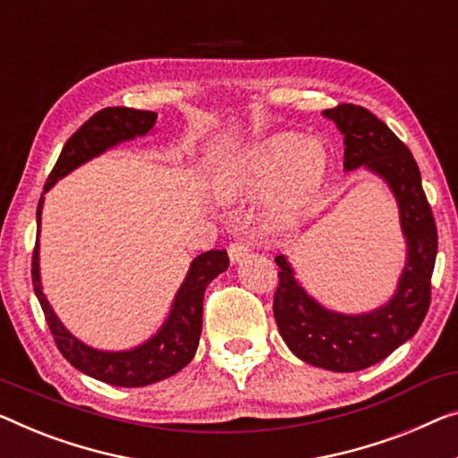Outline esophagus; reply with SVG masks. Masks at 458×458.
<instances>
[{
	"mask_svg": "<svg viewBox=\"0 0 458 458\" xmlns=\"http://www.w3.org/2000/svg\"><path fill=\"white\" fill-rule=\"evenodd\" d=\"M250 255V249H249V244L247 242H242V241H234L228 247V257H230V261L232 263H241V261H244V259H247Z\"/></svg>",
	"mask_w": 458,
	"mask_h": 458,
	"instance_id": "34e87169",
	"label": "esophagus"
}]
</instances>
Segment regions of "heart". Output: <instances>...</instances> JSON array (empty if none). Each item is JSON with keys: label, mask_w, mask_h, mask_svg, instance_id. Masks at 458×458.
<instances>
[{"label": "heart", "mask_w": 458, "mask_h": 458, "mask_svg": "<svg viewBox=\"0 0 458 458\" xmlns=\"http://www.w3.org/2000/svg\"><path fill=\"white\" fill-rule=\"evenodd\" d=\"M327 166L323 143L279 133L228 158L216 187L224 199H249L273 188L263 222L271 232H290L302 222L323 187Z\"/></svg>", "instance_id": "1"}]
</instances>
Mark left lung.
<instances>
[{
    "label": "left lung",
    "mask_w": 458,
    "mask_h": 458,
    "mask_svg": "<svg viewBox=\"0 0 458 458\" xmlns=\"http://www.w3.org/2000/svg\"><path fill=\"white\" fill-rule=\"evenodd\" d=\"M323 114L344 133V168L364 166L393 191L407 242V261L386 304L361 315H344L306 294L288 259L277 255L279 284L273 296V315L279 335L296 358L325 370L358 372L391 356L424 323L438 232L421 187L418 162L405 143L364 106L337 105Z\"/></svg>",
    "instance_id": "8db88e82"
}]
</instances>
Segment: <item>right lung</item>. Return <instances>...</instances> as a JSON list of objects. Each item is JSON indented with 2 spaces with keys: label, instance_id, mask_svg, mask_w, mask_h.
<instances>
[{
  "label": "right lung",
  "instance_id": "obj_1",
  "mask_svg": "<svg viewBox=\"0 0 458 458\" xmlns=\"http://www.w3.org/2000/svg\"><path fill=\"white\" fill-rule=\"evenodd\" d=\"M158 114L152 111H135L127 106H108L92 114L70 140L65 141L57 162L47 179L45 193L55 182L70 174L81 164L97 158L108 148L121 141L135 140L138 135L152 131ZM40 197L37 208V244L32 252V285L40 309L45 312L47 325L57 344V350L73 368L88 377L106 382L113 386H148L154 382L173 377L182 370L193 360L197 345H199L201 325H203V294L214 277L228 269V255L224 249H214L201 252L193 259L187 271L185 282L176 292L174 302L164 325L154 337L143 341L141 345L125 352H105L81 344L65 329L64 323L55 315L49 300L43 294L38 267V234H40V214H43Z\"/></svg>",
  "mask_w": 458,
  "mask_h": 458
}]
</instances>
